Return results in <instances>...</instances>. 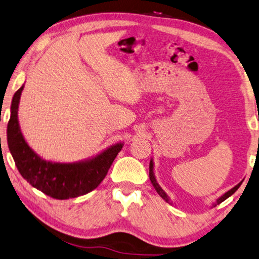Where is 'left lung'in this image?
<instances>
[{
    "label": "left lung",
    "mask_w": 259,
    "mask_h": 259,
    "mask_svg": "<svg viewBox=\"0 0 259 259\" xmlns=\"http://www.w3.org/2000/svg\"><path fill=\"white\" fill-rule=\"evenodd\" d=\"M149 180H150V182H152V184H153V186H154V189L156 190V192H157L158 194H160V196L162 197V199H164V200H165L166 202H169V204L172 205V201L170 200V197L168 196V194L165 193V191L161 188L160 184H158L157 181H156V177H155L153 158H152V160H150V163H149ZM241 184H242V182H241V183H238V184H237L236 186H234L233 189H230L229 191H227V192L222 194L221 197H219V198L217 199V200L214 201L213 204H212V207H215L217 205L221 204V202H222V201H225L227 198H229L230 196H232V194L235 193V192H236V190L241 186Z\"/></svg>",
    "instance_id": "obj_1"
}]
</instances>
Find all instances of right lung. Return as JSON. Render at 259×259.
<instances>
[{
    "label": "right lung",
    "instance_id": "add662e5",
    "mask_svg": "<svg viewBox=\"0 0 259 259\" xmlns=\"http://www.w3.org/2000/svg\"><path fill=\"white\" fill-rule=\"evenodd\" d=\"M23 89L24 84L14 95L7 130L8 146L19 174L33 188L54 199L63 200L91 192L105 178L124 142L114 143L83 161H46L27 145L19 127L18 105Z\"/></svg>",
    "mask_w": 259,
    "mask_h": 259
}]
</instances>
